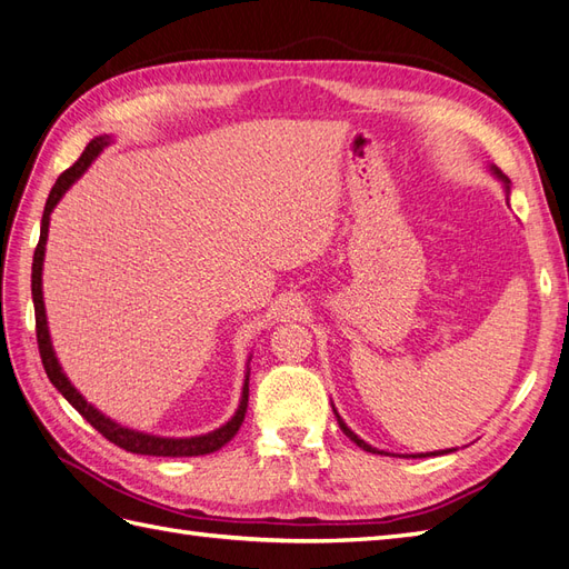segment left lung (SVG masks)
<instances>
[{
    "label": "left lung",
    "instance_id": "8db88e82",
    "mask_svg": "<svg viewBox=\"0 0 569 569\" xmlns=\"http://www.w3.org/2000/svg\"><path fill=\"white\" fill-rule=\"evenodd\" d=\"M488 172L492 174V178L495 180H500L502 182V189H505V197H507V207H509V184H512V182H509V178H507V174L498 168V166H488ZM333 416H337V420H339V428L346 432V437H351V440L360 447V449H366V451H372V455H385V457H397V455H389V451H382V449H375L372 445H368L366 440H360V437L351 430V428H348L346 423H343V418L339 416V411L337 409H333ZM449 451H455V449H440V451H426V455H423V451H420V455H403V457H413V459H426V457H440V455H449ZM401 457V455H399Z\"/></svg>",
    "mask_w": 569,
    "mask_h": 569
}]
</instances>
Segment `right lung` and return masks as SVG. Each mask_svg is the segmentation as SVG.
I'll list each match as a JSON object with an SVG mask.
<instances>
[{
  "mask_svg": "<svg viewBox=\"0 0 569 569\" xmlns=\"http://www.w3.org/2000/svg\"><path fill=\"white\" fill-rule=\"evenodd\" d=\"M112 137L103 134L91 139V143L86 146L81 158L74 166L67 168L60 178H57L54 187L50 189V197L46 201V211H42V221H40V240L33 254V273H31V293H33V308H36V333H38V348H40V358H42V368H46L50 382L57 387V391L74 406V409L89 420V423L103 435L112 445H118L132 455H149V457H201V455H211V451L221 449L226 442H230L236 432L240 430L244 413H247V399H250V360L247 358V372H244V385H242V397L238 411L232 413L226 426L216 428L207 435H197V437H160V435H149V432H139L132 428H124L120 423H114L112 418L106 413H100L93 403L86 401L81 397V391L69 382V377L64 375L60 360L54 356L52 339H50V329H48V315H46V300H42V261H46V244H48V230H50V213L52 209L60 203L67 189L74 184L81 174L89 170V166L98 158V153L110 146Z\"/></svg>",
  "mask_w": 569,
  "mask_h": 569,
  "instance_id": "obj_1",
  "label": "right lung"
}]
</instances>
